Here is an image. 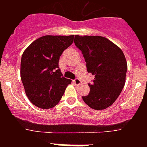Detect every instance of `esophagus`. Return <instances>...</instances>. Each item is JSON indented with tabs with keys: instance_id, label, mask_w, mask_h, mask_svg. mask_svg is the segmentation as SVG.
I'll return each mask as SVG.
<instances>
[{
	"instance_id": "obj_1",
	"label": "esophagus",
	"mask_w": 147,
	"mask_h": 147,
	"mask_svg": "<svg viewBox=\"0 0 147 147\" xmlns=\"http://www.w3.org/2000/svg\"><path fill=\"white\" fill-rule=\"evenodd\" d=\"M73 82L75 83V85H79L81 84V82H81V80L79 79V78H76V79L73 81Z\"/></svg>"
}]
</instances>
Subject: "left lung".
<instances>
[{"label": "left lung", "mask_w": 147, "mask_h": 147, "mask_svg": "<svg viewBox=\"0 0 147 147\" xmlns=\"http://www.w3.org/2000/svg\"><path fill=\"white\" fill-rule=\"evenodd\" d=\"M75 45L82 51L88 72L94 76L90 92L82 99L92 109L104 110L117 100L125 85L127 64L117 46L100 36L76 35Z\"/></svg>", "instance_id": "8db88e82"}]
</instances>
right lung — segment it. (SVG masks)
Instances as JSON below:
<instances>
[{
  "instance_id": "right-lung-1",
  "label": "right lung",
  "mask_w": 147,
  "mask_h": 147,
  "mask_svg": "<svg viewBox=\"0 0 147 147\" xmlns=\"http://www.w3.org/2000/svg\"><path fill=\"white\" fill-rule=\"evenodd\" d=\"M73 40L74 35L44 36L33 41L23 53L20 78L26 96L36 107H55L71 82L63 77L59 61Z\"/></svg>"
}]
</instances>
